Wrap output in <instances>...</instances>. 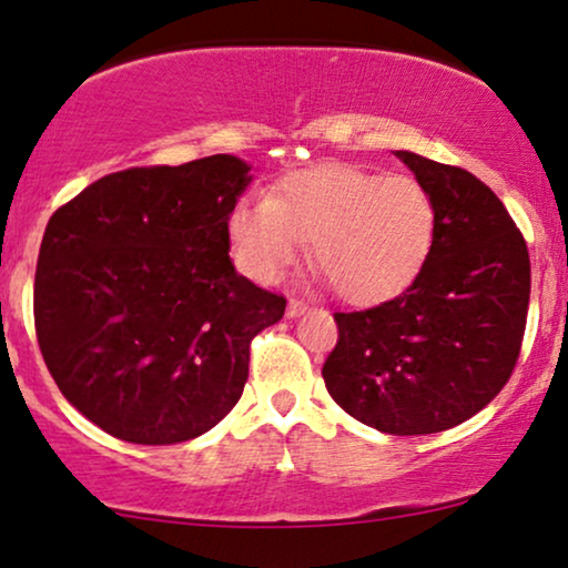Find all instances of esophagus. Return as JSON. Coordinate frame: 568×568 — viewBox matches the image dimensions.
I'll return each instance as SVG.
<instances>
[{
	"label": "esophagus",
	"mask_w": 568,
	"mask_h": 568,
	"mask_svg": "<svg viewBox=\"0 0 568 568\" xmlns=\"http://www.w3.org/2000/svg\"><path fill=\"white\" fill-rule=\"evenodd\" d=\"M306 312H308L306 301H298V298H291L288 301V317L291 320H296V317H301V314H306Z\"/></svg>",
	"instance_id": "esophagus-1"
}]
</instances>
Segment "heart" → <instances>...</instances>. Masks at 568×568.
<instances>
[{"instance_id": "1", "label": "heart", "mask_w": 568, "mask_h": 568, "mask_svg": "<svg viewBox=\"0 0 568 568\" xmlns=\"http://www.w3.org/2000/svg\"><path fill=\"white\" fill-rule=\"evenodd\" d=\"M435 225V201L416 178L325 162L280 178L270 199L241 201L227 239L241 272L260 283H275L301 260V241H312L314 267L329 288L372 301L422 270Z\"/></svg>"}]
</instances>
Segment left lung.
Returning <instances> with one entry per match:
<instances>
[{"instance_id": "left-lung-1", "label": "left lung", "mask_w": 568, "mask_h": 568, "mask_svg": "<svg viewBox=\"0 0 568 568\" xmlns=\"http://www.w3.org/2000/svg\"><path fill=\"white\" fill-rule=\"evenodd\" d=\"M435 201L419 275L396 298L337 312L322 377L335 404L387 435H433L498 396L519 358L529 254L504 201L479 178L396 152Z\"/></svg>"}]
</instances>
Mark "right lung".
I'll use <instances>...</instances> for the list:
<instances>
[{"label": "right lung", "instance_id": "obj_1", "mask_svg": "<svg viewBox=\"0 0 568 568\" xmlns=\"http://www.w3.org/2000/svg\"><path fill=\"white\" fill-rule=\"evenodd\" d=\"M251 164L214 154L99 178L49 220L33 285L62 396L120 440L204 435L239 404L248 343L285 314L231 260Z\"/></svg>", "mask_w": 568, "mask_h": 568}]
</instances>
